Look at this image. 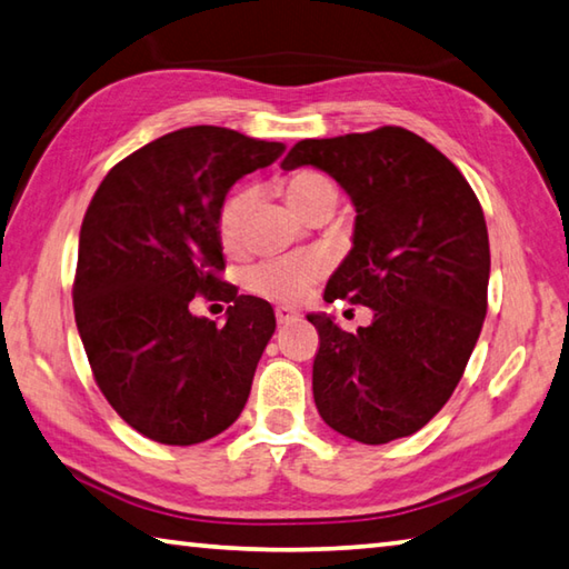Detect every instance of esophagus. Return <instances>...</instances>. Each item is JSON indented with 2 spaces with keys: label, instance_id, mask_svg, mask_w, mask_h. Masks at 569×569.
I'll return each mask as SVG.
<instances>
[{
  "label": "esophagus",
  "instance_id": "obj_1",
  "mask_svg": "<svg viewBox=\"0 0 569 569\" xmlns=\"http://www.w3.org/2000/svg\"><path fill=\"white\" fill-rule=\"evenodd\" d=\"M276 320H278V326H288V323H293V320H298V313L293 311V308L278 306L276 308Z\"/></svg>",
  "mask_w": 569,
  "mask_h": 569
}]
</instances>
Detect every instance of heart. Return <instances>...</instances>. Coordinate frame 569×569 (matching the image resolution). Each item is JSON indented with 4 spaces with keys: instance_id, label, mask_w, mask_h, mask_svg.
I'll use <instances>...</instances> for the list:
<instances>
[{
    "instance_id": "obj_1",
    "label": "heart",
    "mask_w": 569,
    "mask_h": 569,
    "mask_svg": "<svg viewBox=\"0 0 569 569\" xmlns=\"http://www.w3.org/2000/svg\"><path fill=\"white\" fill-rule=\"evenodd\" d=\"M283 191L288 203H291L301 216L311 211L318 203L338 201L336 183L318 169L291 171L283 179ZM253 196V186H236V189L221 201L219 213H216V231H219V241L229 253L241 249L246 219H249ZM326 258L320 253L266 258V261L251 268L249 276H246V286L258 296L271 298V301L298 303L301 298L308 296L316 281H320V276L326 273Z\"/></svg>"
}]
</instances>
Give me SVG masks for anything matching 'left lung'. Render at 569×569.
<instances>
[{
	"mask_svg": "<svg viewBox=\"0 0 569 569\" xmlns=\"http://www.w3.org/2000/svg\"><path fill=\"white\" fill-rule=\"evenodd\" d=\"M316 167L356 206L353 249L326 301L368 306L356 333L311 313L316 408L340 436L383 446L418 432L460 383L488 313L490 243L456 163L400 127L303 139L281 169Z\"/></svg>",
	"mask_w": 569,
	"mask_h": 569,
	"instance_id": "1",
	"label": "left lung"
}]
</instances>
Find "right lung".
Listing matches in <instances>:
<instances>
[{"label":"right lung","mask_w":569,"mask_h":569,"mask_svg":"<svg viewBox=\"0 0 569 569\" xmlns=\"http://www.w3.org/2000/svg\"><path fill=\"white\" fill-rule=\"evenodd\" d=\"M283 151L189 127L129 153L99 183L81 221L74 318L99 390L141 436L196 446L241 416L276 316L219 278L216 213L236 181ZM196 295L230 303L223 327L188 311Z\"/></svg>","instance_id":"add662e5"}]
</instances>
